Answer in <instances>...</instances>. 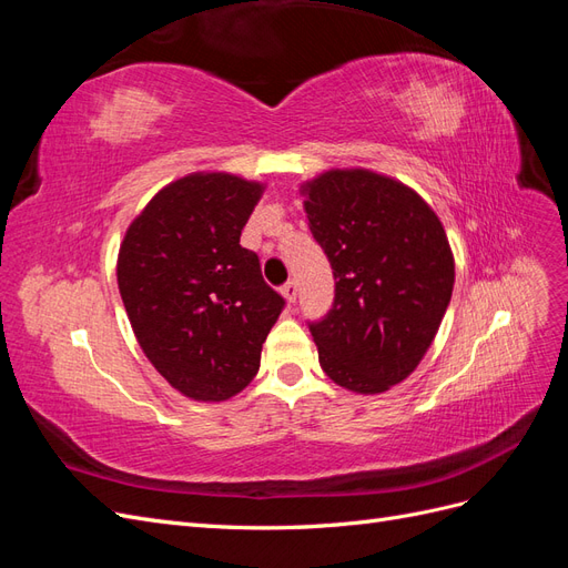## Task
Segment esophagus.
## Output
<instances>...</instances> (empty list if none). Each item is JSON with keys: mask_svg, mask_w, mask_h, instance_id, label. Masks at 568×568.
<instances>
[{"mask_svg": "<svg viewBox=\"0 0 568 568\" xmlns=\"http://www.w3.org/2000/svg\"><path fill=\"white\" fill-rule=\"evenodd\" d=\"M282 296L286 298V303H296V296H298L296 282H286V284L282 286Z\"/></svg>", "mask_w": 568, "mask_h": 568, "instance_id": "1", "label": "esophagus"}]
</instances>
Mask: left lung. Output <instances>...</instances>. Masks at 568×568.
Listing matches in <instances>:
<instances>
[{
	"label": "left lung",
	"mask_w": 568,
	"mask_h": 568,
	"mask_svg": "<svg viewBox=\"0 0 568 568\" xmlns=\"http://www.w3.org/2000/svg\"><path fill=\"white\" fill-rule=\"evenodd\" d=\"M301 192L336 280L332 311L311 324L320 365L353 393H384L417 369L448 311V236L415 189L374 170H326Z\"/></svg>",
	"instance_id": "1"
}]
</instances>
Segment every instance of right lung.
Segmentation results:
<instances>
[{"label":"right lung","mask_w":568,"mask_h":568,"mask_svg":"<svg viewBox=\"0 0 568 568\" xmlns=\"http://www.w3.org/2000/svg\"><path fill=\"white\" fill-rule=\"evenodd\" d=\"M265 184L192 173L165 184L125 232L118 288L149 363L182 395L222 403L242 393L284 298L239 236Z\"/></svg>","instance_id":"right-lung-1"}]
</instances>
